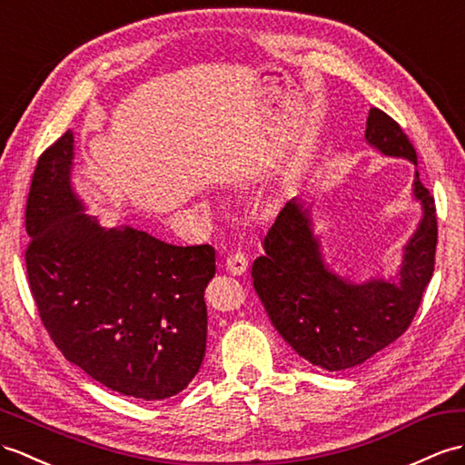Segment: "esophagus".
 Segmentation results:
<instances>
[{
    "label": "esophagus",
    "mask_w": 465,
    "mask_h": 465,
    "mask_svg": "<svg viewBox=\"0 0 465 465\" xmlns=\"http://www.w3.org/2000/svg\"><path fill=\"white\" fill-rule=\"evenodd\" d=\"M224 266H226V270L231 272V274L241 276V274H244L246 268H248V258H246L244 252H232V254L226 256Z\"/></svg>",
    "instance_id": "obj_1"
}]
</instances>
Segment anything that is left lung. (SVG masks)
Masks as SVG:
<instances>
[{
	"label": "left lung",
	"instance_id": "8db88e82",
	"mask_svg": "<svg viewBox=\"0 0 465 465\" xmlns=\"http://www.w3.org/2000/svg\"><path fill=\"white\" fill-rule=\"evenodd\" d=\"M365 140L387 157L414 165L412 197L422 217L402 246L394 276L355 282L325 262L308 201L292 197L264 234L252 284L276 331L300 357L325 371L365 363L399 339L414 320L434 272L438 223L434 197L418 177L412 143L391 116L369 110Z\"/></svg>",
	"mask_w": 465,
	"mask_h": 465
}]
</instances>
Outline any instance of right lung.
Returning a JSON list of instances; mask_svg holds the SVG:
<instances>
[{
	"label": "right lung",
	"mask_w": 465,
	"mask_h": 465,
	"mask_svg": "<svg viewBox=\"0 0 465 465\" xmlns=\"http://www.w3.org/2000/svg\"><path fill=\"white\" fill-rule=\"evenodd\" d=\"M69 130L39 157L25 229L31 293L61 353L106 389L163 401L195 379L207 349L214 248L102 226L73 187Z\"/></svg>",
	"instance_id": "right-lung-1"
}]
</instances>
